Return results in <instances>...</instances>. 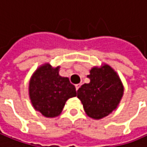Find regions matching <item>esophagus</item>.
<instances>
[{
    "instance_id": "esophagus-1",
    "label": "esophagus",
    "mask_w": 147,
    "mask_h": 147,
    "mask_svg": "<svg viewBox=\"0 0 147 147\" xmlns=\"http://www.w3.org/2000/svg\"><path fill=\"white\" fill-rule=\"evenodd\" d=\"M80 85H81L80 84H76V85H75V87H76V90H77V91H78L79 88H80Z\"/></svg>"
}]
</instances>
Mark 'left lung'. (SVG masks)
<instances>
[{"label": "left lung", "mask_w": 147, "mask_h": 147, "mask_svg": "<svg viewBox=\"0 0 147 147\" xmlns=\"http://www.w3.org/2000/svg\"><path fill=\"white\" fill-rule=\"evenodd\" d=\"M90 82L78 90L86 114L93 119H102L117 108L123 96V85L117 74L105 64L93 68L87 76Z\"/></svg>", "instance_id": "left-lung-1"}]
</instances>
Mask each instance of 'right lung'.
I'll use <instances>...</instances> for the list:
<instances>
[{
    "label": "right lung",
    "mask_w": 147,
    "mask_h": 147,
    "mask_svg": "<svg viewBox=\"0 0 147 147\" xmlns=\"http://www.w3.org/2000/svg\"><path fill=\"white\" fill-rule=\"evenodd\" d=\"M59 67L45 64L37 69L29 84V95L33 107L46 117H56L66 101L77 95L75 86L68 78L58 74Z\"/></svg>",
    "instance_id": "add662e5"
}]
</instances>
